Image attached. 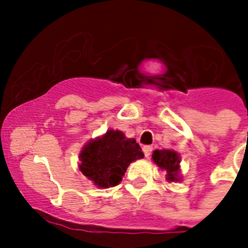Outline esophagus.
I'll list each match as a JSON object with an SVG mask.
<instances>
[{
  "label": "esophagus",
  "mask_w": 248,
  "mask_h": 248,
  "mask_svg": "<svg viewBox=\"0 0 248 248\" xmlns=\"http://www.w3.org/2000/svg\"><path fill=\"white\" fill-rule=\"evenodd\" d=\"M152 151H153V148L151 147V145H145V147H143V152H144V155L145 157H149V155H152Z\"/></svg>",
  "instance_id": "obj_1"
}]
</instances>
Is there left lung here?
I'll list each match as a JSON object with an SVG mask.
<instances>
[{
	"label": "left lung",
	"instance_id": "8db88e82",
	"mask_svg": "<svg viewBox=\"0 0 248 248\" xmlns=\"http://www.w3.org/2000/svg\"><path fill=\"white\" fill-rule=\"evenodd\" d=\"M152 159L161 171H165L166 180L169 183H176L181 180V159L177 152L172 149H155L152 155Z\"/></svg>",
	"mask_w": 248,
	"mask_h": 248
}]
</instances>
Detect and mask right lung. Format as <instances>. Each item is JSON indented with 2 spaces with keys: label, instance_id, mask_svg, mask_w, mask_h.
Listing matches in <instances>:
<instances>
[{
  "label": "right lung",
  "instance_id": "right-lung-1",
  "mask_svg": "<svg viewBox=\"0 0 248 248\" xmlns=\"http://www.w3.org/2000/svg\"><path fill=\"white\" fill-rule=\"evenodd\" d=\"M143 157L135 139H128L120 130L109 128L104 135L83 145L78 155V169L95 186L107 189L120 184L130 163Z\"/></svg>",
  "mask_w": 248,
  "mask_h": 248
}]
</instances>
